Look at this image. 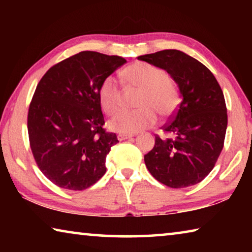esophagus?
<instances>
[{
  "mask_svg": "<svg viewBox=\"0 0 252 252\" xmlns=\"http://www.w3.org/2000/svg\"><path fill=\"white\" fill-rule=\"evenodd\" d=\"M133 136V134H126V133H119L118 134V140L119 141H123V140H126V139H130Z\"/></svg>",
  "mask_w": 252,
  "mask_h": 252,
  "instance_id": "34e87169",
  "label": "esophagus"
}]
</instances>
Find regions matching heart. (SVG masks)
I'll return each mask as SVG.
<instances>
[{
  "instance_id": "heart-1",
  "label": "heart",
  "mask_w": 252,
  "mask_h": 252,
  "mask_svg": "<svg viewBox=\"0 0 252 252\" xmlns=\"http://www.w3.org/2000/svg\"><path fill=\"white\" fill-rule=\"evenodd\" d=\"M127 84L142 90L136 110H122L108 122L111 131L133 134L152 126L158 120L157 113L169 118L176 112L180 103L177 84L168 79V74L160 67L146 62H135L123 70ZM99 99L105 113L113 114L122 105V89L113 75L102 81Z\"/></svg>"
}]
</instances>
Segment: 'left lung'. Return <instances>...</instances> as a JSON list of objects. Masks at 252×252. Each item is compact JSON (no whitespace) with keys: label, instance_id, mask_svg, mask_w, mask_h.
<instances>
[{"label":"left lung","instance_id":"obj_1","mask_svg":"<svg viewBox=\"0 0 252 252\" xmlns=\"http://www.w3.org/2000/svg\"><path fill=\"white\" fill-rule=\"evenodd\" d=\"M138 60L168 72L178 84L181 103L162 126L171 138L156 135L144 156L149 171L174 189L201 182L215 167L223 148L228 116L218 81L198 60L179 50H163Z\"/></svg>","mask_w":252,"mask_h":252}]
</instances>
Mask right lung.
Instances as JSON below:
<instances>
[{
  "instance_id": "1",
  "label": "right lung",
  "mask_w": 252,
  "mask_h": 252,
  "mask_svg": "<svg viewBox=\"0 0 252 252\" xmlns=\"http://www.w3.org/2000/svg\"><path fill=\"white\" fill-rule=\"evenodd\" d=\"M126 59L83 51L50 67L34 92L28 114L30 147L42 173L63 189L80 191L105 173L117 144L103 129L99 89Z\"/></svg>"
}]
</instances>
